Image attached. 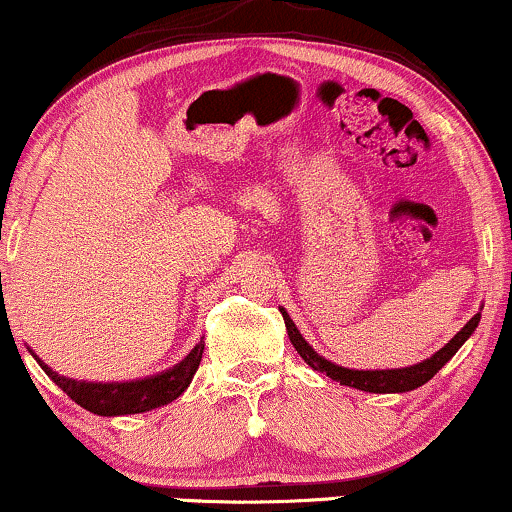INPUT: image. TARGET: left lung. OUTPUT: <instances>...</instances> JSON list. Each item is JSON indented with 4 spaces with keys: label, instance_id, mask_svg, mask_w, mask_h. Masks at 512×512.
<instances>
[{
    "label": "left lung",
    "instance_id": "obj_1",
    "mask_svg": "<svg viewBox=\"0 0 512 512\" xmlns=\"http://www.w3.org/2000/svg\"><path fill=\"white\" fill-rule=\"evenodd\" d=\"M278 312L283 314L288 338H290V342H293V347L297 349V354H300V357L307 361L314 371L326 373L328 378L338 380L340 385L354 387V390H361V392H373V394L411 392V390H416V387L428 383L430 378H435V375L439 373V368H442L446 361L454 357L458 349H461L463 342L468 340L472 333H475L477 323H480V316H482V312H477L468 323H465L461 331L454 335V338H451L442 349H439V352L432 354L430 359L420 361V364H413L406 368H387V371H354V368H342L338 364H333V361L319 357V354L312 349V345H309V342L300 335V331H297V326L288 316L286 309L278 307Z\"/></svg>",
    "mask_w": 512,
    "mask_h": 512
}]
</instances>
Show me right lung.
<instances>
[{
	"mask_svg": "<svg viewBox=\"0 0 512 512\" xmlns=\"http://www.w3.org/2000/svg\"><path fill=\"white\" fill-rule=\"evenodd\" d=\"M203 349L205 342L200 340L177 366L167 368V371L158 375H151V378L129 380V383H87V380L66 378V375H58L54 368L44 364L35 352L30 354L42 366V371L82 409L92 411L96 416H127V413L158 409V406H165L177 399L191 385L193 375H196L200 366V359H203Z\"/></svg>",
	"mask_w": 512,
	"mask_h": 512,
	"instance_id": "right-lung-1",
	"label": "right lung"
}]
</instances>
